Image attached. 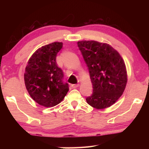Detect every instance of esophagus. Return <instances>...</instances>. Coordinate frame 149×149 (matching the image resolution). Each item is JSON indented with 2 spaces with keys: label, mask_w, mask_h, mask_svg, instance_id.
Returning a JSON list of instances; mask_svg holds the SVG:
<instances>
[{
  "label": "esophagus",
  "mask_w": 149,
  "mask_h": 149,
  "mask_svg": "<svg viewBox=\"0 0 149 149\" xmlns=\"http://www.w3.org/2000/svg\"><path fill=\"white\" fill-rule=\"evenodd\" d=\"M79 86V84H74V85H72L71 87L72 89H75V88H77Z\"/></svg>",
  "instance_id": "1"
}]
</instances>
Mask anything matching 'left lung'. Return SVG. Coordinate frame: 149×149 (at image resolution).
<instances>
[{
	"mask_svg": "<svg viewBox=\"0 0 149 149\" xmlns=\"http://www.w3.org/2000/svg\"><path fill=\"white\" fill-rule=\"evenodd\" d=\"M77 45L89 69L93 88L87 102L97 109L110 107L122 96L127 84L124 61L107 43L81 41Z\"/></svg>",
	"mask_w": 149,
	"mask_h": 149,
	"instance_id": "8db88e82",
	"label": "left lung"
}]
</instances>
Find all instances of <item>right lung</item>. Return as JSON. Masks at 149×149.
Returning <instances> with one entry per match:
<instances>
[{
    "label": "right lung",
    "mask_w": 149,
    "mask_h": 149,
    "mask_svg": "<svg viewBox=\"0 0 149 149\" xmlns=\"http://www.w3.org/2000/svg\"><path fill=\"white\" fill-rule=\"evenodd\" d=\"M62 46V42H54L39 48L30 58L25 70V85L29 95L45 107L58 104L69 91L56 61Z\"/></svg>",
    "instance_id": "1"
}]
</instances>
